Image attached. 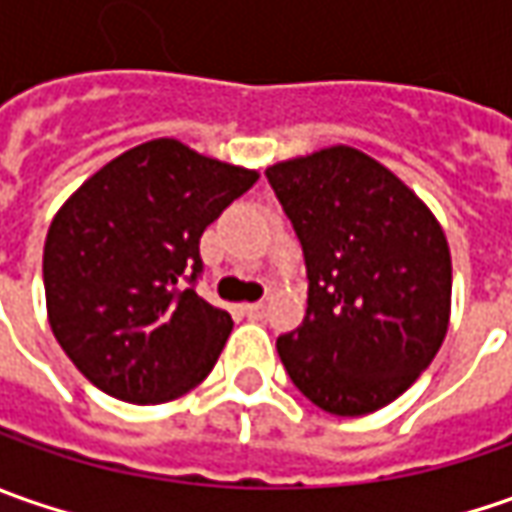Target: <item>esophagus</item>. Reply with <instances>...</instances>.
I'll return each instance as SVG.
<instances>
[{
    "mask_svg": "<svg viewBox=\"0 0 512 512\" xmlns=\"http://www.w3.org/2000/svg\"><path fill=\"white\" fill-rule=\"evenodd\" d=\"M245 313L250 319H262L265 316V302H250V305H245Z\"/></svg>",
    "mask_w": 512,
    "mask_h": 512,
    "instance_id": "obj_1",
    "label": "esophagus"
}]
</instances>
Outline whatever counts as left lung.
<instances>
[{
    "label": "left lung",
    "mask_w": 512,
    "mask_h": 512,
    "mask_svg": "<svg viewBox=\"0 0 512 512\" xmlns=\"http://www.w3.org/2000/svg\"><path fill=\"white\" fill-rule=\"evenodd\" d=\"M265 173L310 279L305 322L276 339L287 376L333 416L396 402L450 325L453 262L439 219L393 170L350 145Z\"/></svg>",
    "instance_id": "8db88e82"
}]
</instances>
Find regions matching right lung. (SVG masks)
<instances>
[{
    "label": "right lung",
    "instance_id": "1",
    "mask_svg": "<svg viewBox=\"0 0 512 512\" xmlns=\"http://www.w3.org/2000/svg\"><path fill=\"white\" fill-rule=\"evenodd\" d=\"M259 170L179 139L119 153L56 210L45 239V305L56 342L113 399L173 402L205 379L233 322L187 287L199 239Z\"/></svg>",
    "mask_w": 512,
    "mask_h": 512
}]
</instances>
